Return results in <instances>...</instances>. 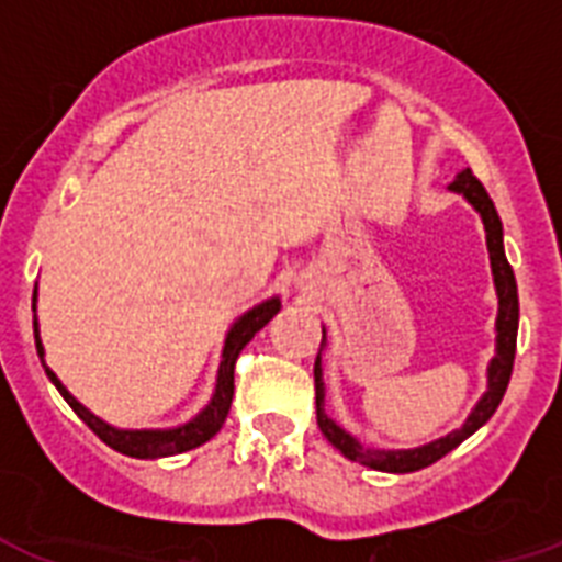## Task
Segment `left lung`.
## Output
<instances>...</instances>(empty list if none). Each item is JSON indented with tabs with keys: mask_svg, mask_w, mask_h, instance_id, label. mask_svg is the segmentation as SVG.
I'll return each mask as SVG.
<instances>
[{
	"mask_svg": "<svg viewBox=\"0 0 562 562\" xmlns=\"http://www.w3.org/2000/svg\"><path fill=\"white\" fill-rule=\"evenodd\" d=\"M449 191L460 193L471 209L477 211L485 228V245H488V259H492V277L494 291H497V319H494V331H497V346H494V357L485 369L488 385L485 394L477 400V405L471 408L465 423L454 428L446 437L417 446V449H371L366 442H360L346 428L337 426L328 414H325V383H323V348H325V328L323 342H319L317 362H314V385H317V426L325 434V440L331 442L334 449H339L348 460L360 465H369L374 471H389V474H408V471H419L426 465L437 463L440 457L454 451L465 437L483 428L492 414L497 412L499 400L506 394L508 380H512L514 369V348H517V325H520V300H517V280L506 259V248H503V223H499L497 209H494L492 196L480 186V179L465 168L460 177L449 186Z\"/></svg>",
	"mask_w": 562,
	"mask_h": 562,
	"instance_id": "8db88e82",
	"label": "left lung"
}]
</instances>
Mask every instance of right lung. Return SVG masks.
Instances as JSON below:
<instances>
[{
  "mask_svg": "<svg viewBox=\"0 0 562 562\" xmlns=\"http://www.w3.org/2000/svg\"><path fill=\"white\" fill-rule=\"evenodd\" d=\"M33 300H36V296H33ZM280 296H268V300H262L259 305L248 308L243 317H237L231 323L228 334H225L223 353H220L214 397H211V403L205 405L196 417H191L188 423L173 428H116L111 426V423H105L102 417H97V414H93L91 408H85V405L65 389L63 380L48 369V362H45V346H42L40 339V319H36V314H33V337H36V353H40L42 369L50 376V383L59 389L65 403L77 412V417L97 434L99 440L105 442V446H111L113 451H120V454L136 457V460H157V457H173L182 454V451L196 449V446L209 442L211 437L223 428L225 417H228L231 412V400H234V366H237L239 351L251 342L254 334H257L259 328H266V325L271 323L273 314L280 311Z\"/></svg>",
  "mask_w": 562,
  "mask_h": 562,
  "instance_id": "1",
  "label": "right lung"
}]
</instances>
